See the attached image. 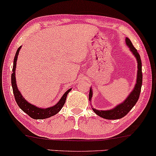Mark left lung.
<instances>
[{
	"mask_svg": "<svg viewBox=\"0 0 156 156\" xmlns=\"http://www.w3.org/2000/svg\"><path fill=\"white\" fill-rule=\"evenodd\" d=\"M126 44L129 48V50L132 54L136 57V61L138 64V72H137V77H136V83L134 86V88L131 92L129 94L126 99L123 101L122 103L118 104L115 106L114 108H111L108 110H98L96 108H92V109L96 114L102 118L108 119V120H114V119H119L125 116L131 108L136 105V102L138 101V98H139L140 89L142 86V63L140 57L136 49L134 48L132 44L131 40L128 37H126ZM92 90L90 88L89 94V101H91V98H92Z\"/></svg>",
	"mask_w": 156,
	"mask_h": 156,
	"instance_id": "1",
	"label": "left lung"
}]
</instances>
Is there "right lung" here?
<instances>
[{
    "mask_svg": "<svg viewBox=\"0 0 156 156\" xmlns=\"http://www.w3.org/2000/svg\"><path fill=\"white\" fill-rule=\"evenodd\" d=\"M18 49L17 50L16 56L14 57L13 61V67H12V74L11 75V84L12 87V91H13V94L16 99V101L18 104L19 107L22 109L23 112L30 116L31 118L34 119H44L47 118H50V117L54 116V115L57 114L59 111L62 109V106L65 104L66 101V99H67V96L68 93L72 90V89H68L66 92L64 94L59 101L55 104V105L50 106V107L48 108H40L38 106H36L33 104L29 103L27 100L25 99L23 97L22 94L19 91L16 84V62L17 59H18V56L20 52V48Z\"/></svg>",
    "mask_w": 156,
    "mask_h": 156,
    "instance_id": "obj_1",
    "label": "right lung"
}]
</instances>
